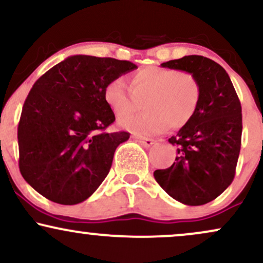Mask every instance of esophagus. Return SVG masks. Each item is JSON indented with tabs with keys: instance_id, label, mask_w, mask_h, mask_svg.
<instances>
[{
	"instance_id": "obj_1",
	"label": "esophagus",
	"mask_w": 263,
	"mask_h": 263,
	"mask_svg": "<svg viewBox=\"0 0 263 263\" xmlns=\"http://www.w3.org/2000/svg\"><path fill=\"white\" fill-rule=\"evenodd\" d=\"M136 141L140 142L143 147H151L153 143H155V140L152 138H146V137H135Z\"/></svg>"
}]
</instances>
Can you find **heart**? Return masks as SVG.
Wrapping results in <instances>:
<instances>
[{
	"label": "heart",
	"mask_w": 263,
	"mask_h": 263,
	"mask_svg": "<svg viewBox=\"0 0 263 263\" xmlns=\"http://www.w3.org/2000/svg\"><path fill=\"white\" fill-rule=\"evenodd\" d=\"M104 99L117 117L134 112L143 102L146 111L122 119L120 126L135 135L153 136L192 121L200 105L201 84L190 71L146 66L132 74L129 87L120 79L110 81Z\"/></svg>",
	"instance_id": "obj_1"
}]
</instances>
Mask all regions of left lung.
Segmentation results:
<instances>
[{
  "mask_svg": "<svg viewBox=\"0 0 263 263\" xmlns=\"http://www.w3.org/2000/svg\"><path fill=\"white\" fill-rule=\"evenodd\" d=\"M161 65L197 75L201 100L192 121L168 140L178 147L176 162L167 170L155 171L153 176L180 203L206 204L235 177L242 134L240 100L225 69L209 58L185 55Z\"/></svg>",
  "mask_w": 263,
  "mask_h": 263,
  "instance_id": "1",
  "label": "left lung"
}]
</instances>
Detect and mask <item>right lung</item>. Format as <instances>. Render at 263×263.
<instances>
[{"instance_id":"1","label":"right lung","mask_w":263,"mask_h":263,"mask_svg":"<svg viewBox=\"0 0 263 263\" xmlns=\"http://www.w3.org/2000/svg\"><path fill=\"white\" fill-rule=\"evenodd\" d=\"M137 69L127 60L71 55L35 81L18 123L20 171L54 203L86 200L110 172L125 131L106 134L115 114L104 99L110 81Z\"/></svg>"}]
</instances>
